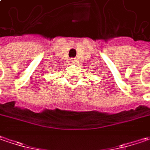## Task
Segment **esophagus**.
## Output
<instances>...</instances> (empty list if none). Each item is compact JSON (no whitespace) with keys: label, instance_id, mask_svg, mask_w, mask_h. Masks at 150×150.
<instances>
[{"label":"esophagus","instance_id":"obj_1","mask_svg":"<svg viewBox=\"0 0 150 150\" xmlns=\"http://www.w3.org/2000/svg\"><path fill=\"white\" fill-rule=\"evenodd\" d=\"M70 62H71L72 64H75V62H76V60L72 58V59H71V60H70Z\"/></svg>","mask_w":150,"mask_h":150}]
</instances>
